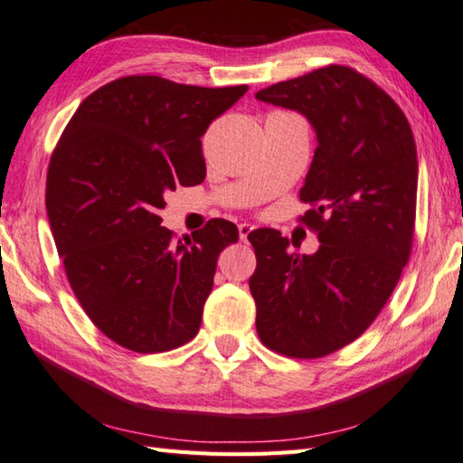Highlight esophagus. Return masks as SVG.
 <instances>
[{
    "instance_id": "34e87169",
    "label": "esophagus",
    "mask_w": 463,
    "mask_h": 463,
    "mask_svg": "<svg viewBox=\"0 0 463 463\" xmlns=\"http://www.w3.org/2000/svg\"><path fill=\"white\" fill-rule=\"evenodd\" d=\"M238 230H240V240H241V241H246V240H248V235L251 233V230H254V225H250V223H240V225H238Z\"/></svg>"
}]
</instances>
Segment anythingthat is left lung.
Listing matches in <instances>:
<instances>
[{
  "label": "left lung",
  "instance_id": "8db88e82",
  "mask_svg": "<svg viewBox=\"0 0 463 463\" xmlns=\"http://www.w3.org/2000/svg\"><path fill=\"white\" fill-rule=\"evenodd\" d=\"M298 110L318 146L300 189L317 232L312 256L276 230L248 235L256 251L250 292L260 340L294 359H318L359 338L393 294L411 254L417 149L403 110L356 70L330 64L260 90Z\"/></svg>",
  "mask_w": 463,
  "mask_h": 463
}]
</instances>
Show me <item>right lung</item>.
Instances as JSON below:
<instances>
[{"instance_id": "obj_1", "label": "right lung", "mask_w": 463, "mask_h": 463, "mask_svg": "<svg viewBox=\"0 0 463 463\" xmlns=\"http://www.w3.org/2000/svg\"><path fill=\"white\" fill-rule=\"evenodd\" d=\"M246 90L118 78L82 100L52 153L46 212L68 282L94 326L128 351H171L202 325L217 256L238 228L212 220L175 241L159 212L167 191L205 179L202 137Z\"/></svg>"}]
</instances>
